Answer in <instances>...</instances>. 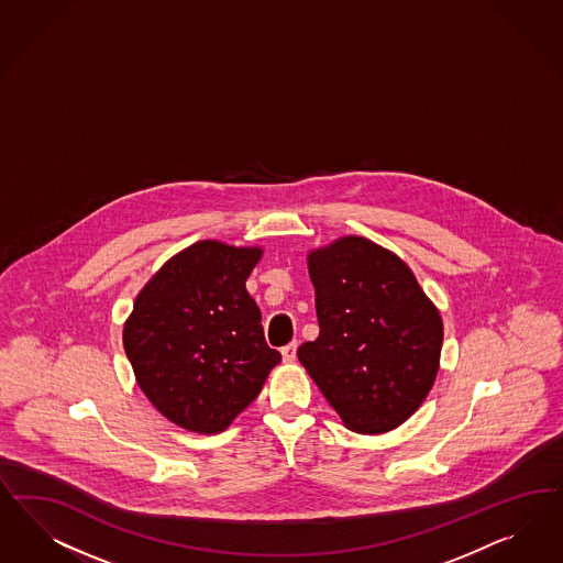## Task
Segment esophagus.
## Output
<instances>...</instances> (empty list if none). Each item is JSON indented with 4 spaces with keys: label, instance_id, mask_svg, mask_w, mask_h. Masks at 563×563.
Segmentation results:
<instances>
[{
    "label": "esophagus",
    "instance_id": "obj_1",
    "mask_svg": "<svg viewBox=\"0 0 563 563\" xmlns=\"http://www.w3.org/2000/svg\"><path fill=\"white\" fill-rule=\"evenodd\" d=\"M296 347H298V342H291V344L282 347V358H284V363H294V361H296Z\"/></svg>",
    "mask_w": 563,
    "mask_h": 563
}]
</instances>
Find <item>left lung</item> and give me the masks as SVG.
<instances>
[{"label":"left lung","instance_id":"8db88e82","mask_svg":"<svg viewBox=\"0 0 563 563\" xmlns=\"http://www.w3.org/2000/svg\"><path fill=\"white\" fill-rule=\"evenodd\" d=\"M307 263L321 331L298 361L350 431L396 429L435 383L439 309L398 254L368 238H338Z\"/></svg>","mask_w":563,"mask_h":563}]
</instances>
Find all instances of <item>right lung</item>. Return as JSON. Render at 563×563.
<instances>
[{
  "label": "right lung",
  "instance_id": "obj_1",
  "mask_svg": "<svg viewBox=\"0 0 563 563\" xmlns=\"http://www.w3.org/2000/svg\"><path fill=\"white\" fill-rule=\"evenodd\" d=\"M261 256V246L195 242L146 282L124 323L139 387L186 431H225L282 361L246 291Z\"/></svg>",
  "mask_w": 563,
  "mask_h": 563
}]
</instances>
